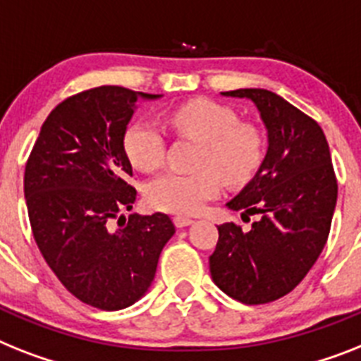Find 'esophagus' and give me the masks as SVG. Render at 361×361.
Masks as SVG:
<instances>
[{"instance_id": "esophagus-1", "label": "esophagus", "mask_w": 361, "mask_h": 361, "mask_svg": "<svg viewBox=\"0 0 361 361\" xmlns=\"http://www.w3.org/2000/svg\"><path fill=\"white\" fill-rule=\"evenodd\" d=\"M173 223H175V227L184 228V227H188V225H192L193 219H192V217H188V216H175Z\"/></svg>"}]
</instances>
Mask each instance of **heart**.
<instances>
[{
  "label": "heart",
  "instance_id": "1",
  "mask_svg": "<svg viewBox=\"0 0 361 361\" xmlns=\"http://www.w3.org/2000/svg\"><path fill=\"white\" fill-rule=\"evenodd\" d=\"M166 121L177 133L201 142L195 171H166L145 188L147 202L157 210L195 214L217 197L223 180L243 184L258 171L266 138L255 123L240 121L231 106L210 99H192L175 106ZM123 151L140 171H153L164 162L166 140L149 120H136L123 134Z\"/></svg>",
  "mask_w": 361,
  "mask_h": 361
}]
</instances>
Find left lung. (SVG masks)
Returning <instances> with one entry per match:
<instances>
[{
	"instance_id": "left-lung-1",
	"label": "left lung",
	"mask_w": 361,
	"mask_h": 361,
	"mask_svg": "<svg viewBox=\"0 0 361 361\" xmlns=\"http://www.w3.org/2000/svg\"><path fill=\"white\" fill-rule=\"evenodd\" d=\"M256 105L267 129V153L251 183L227 202L256 216L252 227H217L210 273L221 291L243 305H266L306 276L329 238L336 199L330 149L323 129L297 106L262 88L221 92Z\"/></svg>"
}]
</instances>
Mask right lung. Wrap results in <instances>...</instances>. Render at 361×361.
Masks as SVG:
<instances>
[{
	"label": "right lung",
	"instance_id": "1",
	"mask_svg": "<svg viewBox=\"0 0 361 361\" xmlns=\"http://www.w3.org/2000/svg\"><path fill=\"white\" fill-rule=\"evenodd\" d=\"M140 97L160 95L97 86L59 103L42 125L23 177L32 236L47 266L73 297L109 312L134 305L149 290L175 234L160 212L133 214L127 221L121 216L114 227L136 201L123 134Z\"/></svg>",
	"mask_w": 361,
	"mask_h": 361
}]
</instances>
